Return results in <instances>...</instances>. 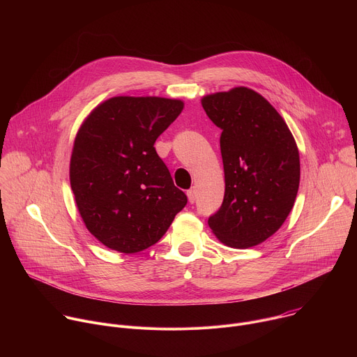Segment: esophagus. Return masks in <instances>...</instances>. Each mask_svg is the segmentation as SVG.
I'll return each instance as SVG.
<instances>
[{"label": "esophagus", "mask_w": 357, "mask_h": 357, "mask_svg": "<svg viewBox=\"0 0 357 357\" xmlns=\"http://www.w3.org/2000/svg\"><path fill=\"white\" fill-rule=\"evenodd\" d=\"M186 195H188L189 203H195V200H196V189H189V190L186 192Z\"/></svg>", "instance_id": "1"}]
</instances>
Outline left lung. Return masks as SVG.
Listing matches in <instances>:
<instances>
[{"label":"left lung","instance_id":"left-lung-1","mask_svg":"<svg viewBox=\"0 0 357 357\" xmlns=\"http://www.w3.org/2000/svg\"><path fill=\"white\" fill-rule=\"evenodd\" d=\"M202 107L222 128L225 199L208 225L231 248L271 237L294 208L299 152L280 113L256 90L237 86L203 96Z\"/></svg>","mask_w":357,"mask_h":357}]
</instances>
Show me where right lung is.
Segmentation results:
<instances>
[{
    "label": "right lung",
    "mask_w": 357,
    "mask_h": 357,
    "mask_svg": "<svg viewBox=\"0 0 357 357\" xmlns=\"http://www.w3.org/2000/svg\"><path fill=\"white\" fill-rule=\"evenodd\" d=\"M179 98L116 96L79 127L69 178L86 229L124 254L155 244L186 205L154 144L182 113Z\"/></svg>",
    "instance_id": "1"
}]
</instances>
